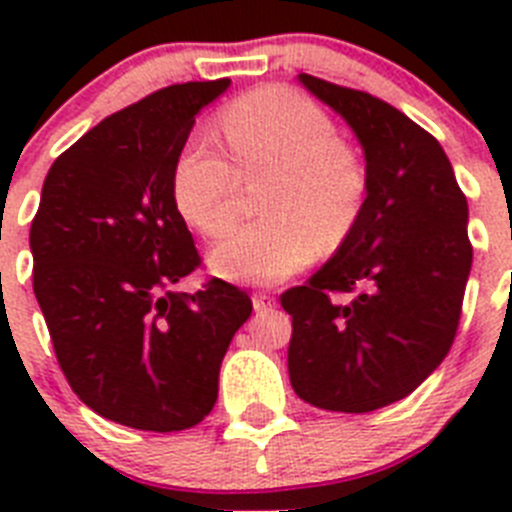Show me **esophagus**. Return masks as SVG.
<instances>
[{
    "label": "esophagus",
    "instance_id": "obj_1",
    "mask_svg": "<svg viewBox=\"0 0 512 512\" xmlns=\"http://www.w3.org/2000/svg\"><path fill=\"white\" fill-rule=\"evenodd\" d=\"M274 305H277V297L274 295H266V292H256V295H253V310L256 312H266Z\"/></svg>",
    "mask_w": 512,
    "mask_h": 512
}]
</instances>
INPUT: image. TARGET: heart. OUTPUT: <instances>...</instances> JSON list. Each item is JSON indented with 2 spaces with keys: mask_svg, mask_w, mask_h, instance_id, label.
<instances>
[{
  "mask_svg": "<svg viewBox=\"0 0 512 512\" xmlns=\"http://www.w3.org/2000/svg\"><path fill=\"white\" fill-rule=\"evenodd\" d=\"M228 153L210 138L189 140L174 166L176 210L202 235L233 225L243 176L269 174L261 217L217 243L210 266L241 284H277L341 246L359 223L369 176L318 104L284 87L235 99L220 115Z\"/></svg>",
  "mask_w": 512,
  "mask_h": 512,
  "instance_id": "b5f03b06",
  "label": "heart"
}]
</instances>
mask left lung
I'll list each match as a JSON object with an SVG mask.
<instances>
[{
  "label": "left lung",
  "instance_id": "8db88e82",
  "mask_svg": "<svg viewBox=\"0 0 512 512\" xmlns=\"http://www.w3.org/2000/svg\"><path fill=\"white\" fill-rule=\"evenodd\" d=\"M341 115L366 161L359 223L302 287L287 289L289 379L333 413H372L438 369L459 328L472 269L467 197L449 156L392 104L300 74Z\"/></svg>",
  "mask_w": 512,
  "mask_h": 512
}]
</instances>
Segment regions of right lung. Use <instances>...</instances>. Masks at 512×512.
I'll list each match as a JSON object with an SVG mask.
<instances>
[{
    "mask_svg": "<svg viewBox=\"0 0 512 512\" xmlns=\"http://www.w3.org/2000/svg\"><path fill=\"white\" fill-rule=\"evenodd\" d=\"M230 79L187 81L104 117L53 161L30 228L33 289L63 374L94 413L138 431L192 428L217 400L243 289L210 279L174 202L194 115Z\"/></svg>",
    "mask_w": 512,
    "mask_h": 512,
    "instance_id": "right-lung-1",
    "label": "right lung"
}]
</instances>
